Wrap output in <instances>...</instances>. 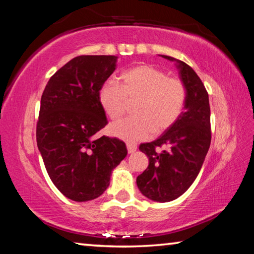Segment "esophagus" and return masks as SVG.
Listing matches in <instances>:
<instances>
[{"label": "esophagus", "mask_w": 254, "mask_h": 254, "mask_svg": "<svg viewBox=\"0 0 254 254\" xmlns=\"http://www.w3.org/2000/svg\"><path fill=\"white\" fill-rule=\"evenodd\" d=\"M127 152L128 153H133L136 150V144H134V143H127Z\"/></svg>", "instance_id": "1"}]
</instances>
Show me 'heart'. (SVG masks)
<instances>
[{
	"label": "heart",
	"mask_w": 254,
	"mask_h": 254,
	"mask_svg": "<svg viewBox=\"0 0 254 254\" xmlns=\"http://www.w3.org/2000/svg\"><path fill=\"white\" fill-rule=\"evenodd\" d=\"M98 100L105 114L113 121L126 114L127 102H135V117L112 124L111 134L126 142L147 140L154 132H165L177 122L187 102V88L178 77H168L162 69L140 65L124 71L121 85L107 80L102 85Z\"/></svg>",
	"instance_id": "heart-1"
}]
</instances>
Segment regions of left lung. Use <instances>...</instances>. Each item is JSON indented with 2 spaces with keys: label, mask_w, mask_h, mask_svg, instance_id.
I'll return each mask as SVG.
<instances>
[{
  "label": "left lung",
  "mask_w": 254,
  "mask_h": 254,
  "mask_svg": "<svg viewBox=\"0 0 254 254\" xmlns=\"http://www.w3.org/2000/svg\"><path fill=\"white\" fill-rule=\"evenodd\" d=\"M162 57L176 62L187 88V102L173 127L152 142L140 144L149 166L137 176L136 185L149 199L166 203L182 196L194 183L208 152L212 132L208 94L203 81L186 63Z\"/></svg>",
  "instance_id": "left-lung-1"
}]
</instances>
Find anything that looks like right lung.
<instances>
[{
	"mask_svg": "<svg viewBox=\"0 0 254 254\" xmlns=\"http://www.w3.org/2000/svg\"><path fill=\"white\" fill-rule=\"evenodd\" d=\"M117 56H78L50 77L41 96L37 144L51 182L67 198L87 201L110 185L126 143L97 133L107 124L98 100Z\"/></svg>",
	"mask_w": 254,
	"mask_h": 254,
	"instance_id": "obj_1",
	"label": "right lung"
}]
</instances>
